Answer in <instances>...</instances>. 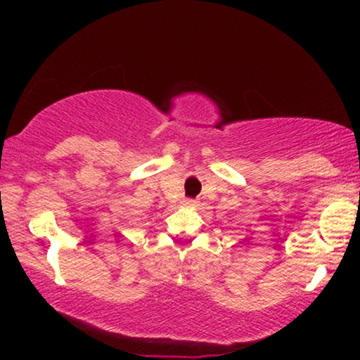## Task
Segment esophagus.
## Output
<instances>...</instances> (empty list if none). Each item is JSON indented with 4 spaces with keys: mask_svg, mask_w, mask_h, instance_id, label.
Listing matches in <instances>:
<instances>
[{
    "mask_svg": "<svg viewBox=\"0 0 360 360\" xmlns=\"http://www.w3.org/2000/svg\"><path fill=\"white\" fill-rule=\"evenodd\" d=\"M185 205H186V206H196V205H198V201L188 198V200H185Z\"/></svg>",
    "mask_w": 360,
    "mask_h": 360,
    "instance_id": "1",
    "label": "esophagus"
}]
</instances>
